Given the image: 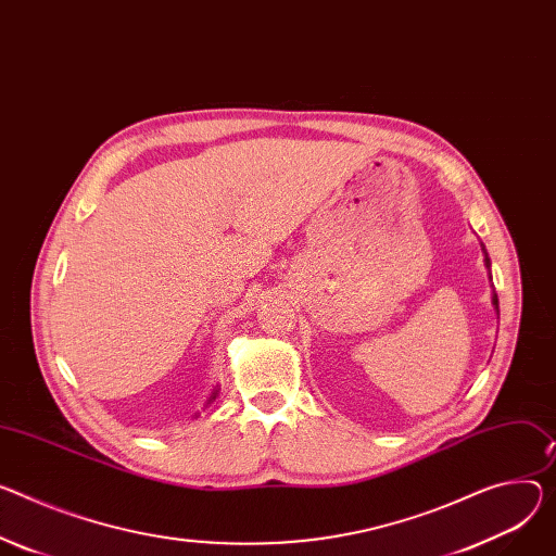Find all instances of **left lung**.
I'll list each match as a JSON object with an SVG mask.
<instances>
[{
    "label": "left lung",
    "instance_id": "left-lung-1",
    "mask_svg": "<svg viewBox=\"0 0 556 556\" xmlns=\"http://www.w3.org/2000/svg\"><path fill=\"white\" fill-rule=\"evenodd\" d=\"M485 268H490V260H488V255H485ZM492 301H494V306H496V311H498V299H496V292H494Z\"/></svg>",
    "mask_w": 556,
    "mask_h": 556
}]
</instances>
